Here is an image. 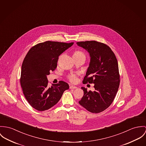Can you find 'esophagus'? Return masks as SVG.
<instances>
[{
	"label": "esophagus",
	"mask_w": 146,
	"mask_h": 146,
	"mask_svg": "<svg viewBox=\"0 0 146 146\" xmlns=\"http://www.w3.org/2000/svg\"><path fill=\"white\" fill-rule=\"evenodd\" d=\"M69 87H70V89H76V88H77L76 86H73V85H70Z\"/></svg>",
	"instance_id": "obj_1"
}]
</instances>
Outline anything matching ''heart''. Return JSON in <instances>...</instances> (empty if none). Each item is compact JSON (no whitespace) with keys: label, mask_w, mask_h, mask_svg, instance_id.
Returning a JSON list of instances; mask_svg holds the SVG:
<instances>
[{"label":"heart","mask_w":146,"mask_h":146,"mask_svg":"<svg viewBox=\"0 0 146 146\" xmlns=\"http://www.w3.org/2000/svg\"><path fill=\"white\" fill-rule=\"evenodd\" d=\"M73 57L74 58H77V59H86V55L84 52L81 51L80 50H76L73 52ZM68 78L72 82H76L77 80V75L74 74H71L68 76Z\"/></svg>","instance_id":"b5f03b06"}]
</instances>
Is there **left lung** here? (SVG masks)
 Masks as SVG:
<instances>
[{"label":"left lung","mask_w":146,"mask_h":146,"mask_svg":"<svg viewBox=\"0 0 146 146\" xmlns=\"http://www.w3.org/2000/svg\"><path fill=\"white\" fill-rule=\"evenodd\" d=\"M90 54V62L83 81L94 83V91L81 87L84 95L79 104L88 111L99 113L110 106L117 92L120 76L116 58L108 45L96 41L77 42Z\"/></svg>","instance_id":"obj_1"}]
</instances>
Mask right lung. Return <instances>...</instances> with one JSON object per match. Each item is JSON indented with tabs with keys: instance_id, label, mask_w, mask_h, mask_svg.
Listing matches in <instances>:
<instances>
[{
	"instance_id": "obj_1",
	"label": "right lung",
	"mask_w": 146,
	"mask_h": 146,
	"mask_svg": "<svg viewBox=\"0 0 146 146\" xmlns=\"http://www.w3.org/2000/svg\"><path fill=\"white\" fill-rule=\"evenodd\" d=\"M73 44L48 41L33 46L25 56L20 82L25 98L36 110H48L69 89L68 84L63 81L49 87L47 76L56 69L59 56Z\"/></svg>"
}]
</instances>
